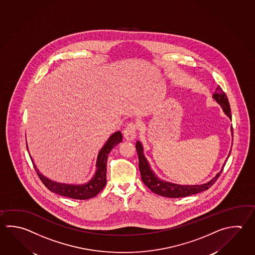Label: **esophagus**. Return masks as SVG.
Masks as SVG:
<instances>
[{"mask_svg": "<svg viewBox=\"0 0 255 255\" xmlns=\"http://www.w3.org/2000/svg\"><path fill=\"white\" fill-rule=\"evenodd\" d=\"M136 130H137L136 125L133 123H130L124 130V136H125V139L127 140L134 139L136 137Z\"/></svg>", "mask_w": 255, "mask_h": 255, "instance_id": "1", "label": "esophagus"}]
</instances>
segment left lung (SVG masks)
<instances>
[{
    "mask_svg": "<svg viewBox=\"0 0 255 255\" xmlns=\"http://www.w3.org/2000/svg\"><path fill=\"white\" fill-rule=\"evenodd\" d=\"M213 98L222 106V108H223L224 112L226 113V116L232 119L230 105H229L228 98L226 96V93L222 90L221 87L219 86L217 87L215 94L213 95ZM231 130L233 132V127L231 128ZM135 147H136L137 152H138V157H139V172H140L142 182L144 183L145 185L152 192L158 194L159 196H162V197H172V198H174V197L176 198V197H188L190 195H194V194H197V193L207 190L210 187H212L217 180V178H219V176L221 175L224 167L226 165V163L224 164L221 171L216 174L215 178H212L209 182L206 183V184H202V185H178V184H173V183L166 182L164 180H160L158 177H156V175L154 174L153 171L150 169L148 160L145 158L144 154H143V148H142L141 143L139 141H137Z\"/></svg>",
    "mask_w": 255,
    "mask_h": 255,
    "instance_id": "8db88e82",
    "label": "left lung"
}]
</instances>
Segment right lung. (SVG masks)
<instances>
[{"mask_svg":"<svg viewBox=\"0 0 255 255\" xmlns=\"http://www.w3.org/2000/svg\"><path fill=\"white\" fill-rule=\"evenodd\" d=\"M123 139V135L121 131H116L114 134L111 135L110 138L106 141V144L99 151L96 164V173L91 180L86 184L82 185H69L62 183L55 182L50 179L44 177L43 175L39 173V169L36 168V165L33 163V160L30 157V159L33 164L34 168L38 174L40 180L42 181L45 187L49 191L56 193L63 197H70L73 199H89L96 197L97 194L101 192L103 188L106 185V162L108 154L110 153L112 149H114L116 145L120 143ZM28 149V146H27Z\"/></svg>","mask_w":255,"mask_h":255,"instance_id":"add662e5","label":"right lung"}]
</instances>
